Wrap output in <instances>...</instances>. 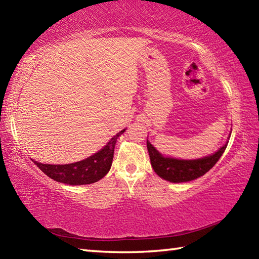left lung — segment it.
Listing matches in <instances>:
<instances>
[{"label":"left lung","mask_w":259,"mask_h":259,"mask_svg":"<svg viewBox=\"0 0 259 259\" xmlns=\"http://www.w3.org/2000/svg\"><path fill=\"white\" fill-rule=\"evenodd\" d=\"M231 133L227 137L226 143L212 154L199 157V159H177V157L163 155L152 145L147 137V151L150 154L152 168L157 176L170 183H186L203 176L221 159L225 152Z\"/></svg>","instance_id":"8db88e82"}]
</instances>
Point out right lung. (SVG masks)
I'll use <instances>...</instances> for the list:
<instances>
[{
	"instance_id": "add662e5",
	"label": "right lung",
	"mask_w": 259,
	"mask_h": 259,
	"mask_svg": "<svg viewBox=\"0 0 259 259\" xmlns=\"http://www.w3.org/2000/svg\"><path fill=\"white\" fill-rule=\"evenodd\" d=\"M125 129L121 130L108 140V143L102 150L95 153L84 160L67 164H48L41 162L32 161L41 169L48 177L54 181L67 185H87L100 181L106 176L112 166L114 156V148L117 138L123 134Z\"/></svg>"
}]
</instances>
